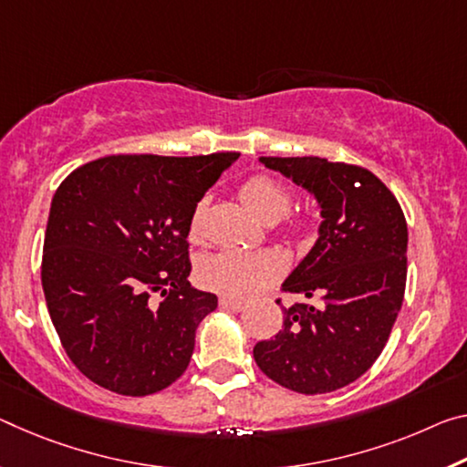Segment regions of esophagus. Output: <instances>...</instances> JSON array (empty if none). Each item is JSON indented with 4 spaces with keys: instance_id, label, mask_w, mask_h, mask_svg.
Listing matches in <instances>:
<instances>
[{
    "instance_id": "obj_1",
    "label": "esophagus",
    "mask_w": 467,
    "mask_h": 467,
    "mask_svg": "<svg viewBox=\"0 0 467 467\" xmlns=\"http://www.w3.org/2000/svg\"><path fill=\"white\" fill-rule=\"evenodd\" d=\"M220 307L226 309V312H241V309H245V301L233 299V297H220Z\"/></svg>"
}]
</instances>
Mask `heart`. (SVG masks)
Masks as SVG:
<instances>
[{
  "label": "heart",
  "mask_w": 467,
  "mask_h": 467,
  "mask_svg": "<svg viewBox=\"0 0 467 467\" xmlns=\"http://www.w3.org/2000/svg\"><path fill=\"white\" fill-rule=\"evenodd\" d=\"M239 197L243 205L265 224L283 220L291 210L293 197L285 184L265 174H255L241 184ZM205 199L193 207L189 218L191 241L203 236ZM286 270V260L274 249H220L207 255L199 265V278L207 288H213L228 297L247 299L270 286Z\"/></svg>",
  "instance_id": "b5f03b06"
}]
</instances>
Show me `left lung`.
I'll list each match as a JSON object with an SVG mask.
<instances>
[{
  "label": "left lung",
  "mask_w": 467,
  "mask_h": 467,
  "mask_svg": "<svg viewBox=\"0 0 467 467\" xmlns=\"http://www.w3.org/2000/svg\"><path fill=\"white\" fill-rule=\"evenodd\" d=\"M260 161L320 205L316 245L283 291L322 303L283 307L278 335L254 347L255 364L295 393H330L366 374L387 345L405 293L407 222L387 184L366 168L324 158Z\"/></svg>",
  "instance_id": "1"
}]
</instances>
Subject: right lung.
<instances>
[{
	"instance_id": "obj_1",
	"label": "right lung",
	"mask_w": 467,
	"mask_h": 467,
	"mask_svg": "<svg viewBox=\"0 0 467 467\" xmlns=\"http://www.w3.org/2000/svg\"><path fill=\"white\" fill-rule=\"evenodd\" d=\"M236 158L108 155L57 187L41 283L64 351L91 382L145 397L187 369L199 322L218 307L187 280L189 218Z\"/></svg>"
}]
</instances>
